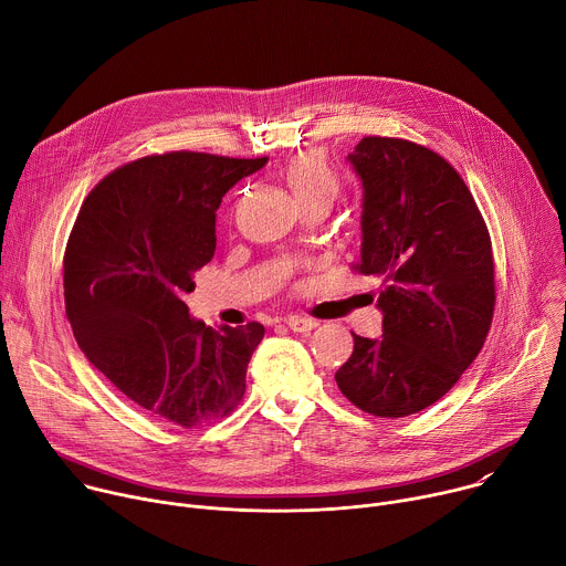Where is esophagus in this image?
I'll return each instance as SVG.
<instances>
[{"label": "esophagus", "instance_id": "obj_1", "mask_svg": "<svg viewBox=\"0 0 566 566\" xmlns=\"http://www.w3.org/2000/svg\"><path fill=\"white\" fill-rule=\"evenodd\" d=\"M284 322H286V327L289 329H293V332H311L317 322L315 319H311V317H304V315H286L284 317Z\"/></svg>", "mask_w": 566, "mask_h": 566}]
</instances>
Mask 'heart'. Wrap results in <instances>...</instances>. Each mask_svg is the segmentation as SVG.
Returning a JSON list of instances; mask_svg holds the SVG:
<instances>
[{
	"label": "heart",
	"mask_w": 566,
	"mask_h": 566,
	"mask_svg": "<svg viewBox=\"0 0 566 566\" xmlns=\"http://www.w3.org/2000/svg\"><path fill=\"white\" fill-rule=\"evenodd\" d=\"M284 177L300 206L317 199H327L334 203L340 190L338 175L329 164V158L315 149L293 156L289 160Z\"/></svg>",
	"instance_id": "1"
}]
</instances>
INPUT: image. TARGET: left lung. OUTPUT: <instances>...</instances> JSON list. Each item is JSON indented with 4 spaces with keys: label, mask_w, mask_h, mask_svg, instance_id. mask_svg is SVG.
<instances>
[{
    "label": "left lung",
    "mask_w": 566,
    "mask_h": 566,
    "mask_svg": "<svg viewBox=\"0 0 566 566\" xmlns=\"http://www.w3.org/2000/svg\"><path fill=\"white\" fill-rule=\"evenodd\" d=\"M363 179V249L354 271L382 277V336H354L336 371L347 400L400 419L437 402L481 352L495 311L486 221L434 149L365 136L349 154Z\"/></svg>",
    "instance_id": "left-lung-1"
}]
</instances>
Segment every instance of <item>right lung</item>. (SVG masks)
I'll return each mask as SVG.
<instances>
[{
	"instance_id": "add662e5",
	"label": "right lung",
	"mask_w": 566,
	"mask_h": 566,
	"mask_svg": "<svg viewBox=\"0 0 566 566\" xmlns=\"http://www.w3.org/2000/svg\"><path fill=\"white\" fill-rule=\"evenodd\" d=\"M266 160L186 149L136 158L87 195L66 241L77 347L140 410L186 430L237 410L264 338L260 322L206 327L184 295L214 255L221 197Z\"/></svg>"
}]
</instances>
